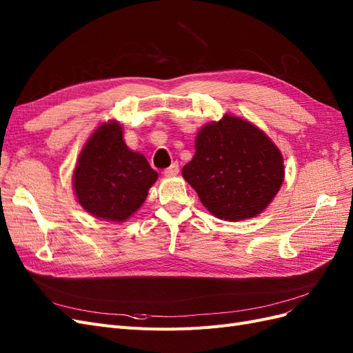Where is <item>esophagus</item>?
<instances>
[{"instance_id": "1", "label": "esophagus", "mask_w": 353, "mask_h": 353, "mask_svg": "<svg viewBox=\"0 0 353 353\" xmlns=\"http://www.w3.org/2000/svg\"><path fill=\"white\" fill-rule=\"evenodd\" d=\"M178 172H179V166H178V163H172V165H170L169 168H166V169L163 170V175H165V176H168V178H170V176H175V175H178Z\"/></svg>"}]
</instances>
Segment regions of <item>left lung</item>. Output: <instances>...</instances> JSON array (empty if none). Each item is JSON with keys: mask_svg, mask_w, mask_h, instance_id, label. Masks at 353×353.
<instances>
[{"mask_svg": "<svg viewBox=\"0 0 353 353\" xmlns=\"http://www.w3.org/2000/svg\"><path fill=\"white\" fill-rule=\"evenodd\" d=\"M183 176L209 212L237 222L259 215L275 197L284 179L283 156L254 125L225 114L201 128Z\"/></svg>", "mask_w": 353, "mask_h": 353, "instance_id": "left-lung-1", "label": "left lung"}]
</instances>
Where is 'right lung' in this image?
I'll return each mask as SVG.
<instances>
[{"label": "right lung", "instance_id": "right-lung-1", "mask_svg": "<svg viewBox=\"0 0 353 353\" xmlns=\"http://www.w3.org/2000/svg\"><path fill=\"white\" fill-rule=\"evenodd\" d=\"M157 172L147 159L131 152L117 122L103 123L90 137L73 172V188L91 215L122 222L147 199Z\"/></svg>", "mask_w": 353, "mask_h": 353}]
</instances>
